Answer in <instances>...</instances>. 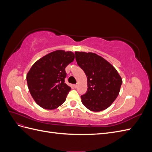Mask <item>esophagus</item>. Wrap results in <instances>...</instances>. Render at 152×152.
Returning <instances> with one entry per match:
<instances>
[{"mask_svg":"<svg viewBox=\"0 0 152 152\" xmlns=\"http://www.w3.org/2000/svg\"><path fill=\"white\" fill-rule=\"evenodd\" d=\"M77 86H77V84H75V85H74V87H75V88H77Z\"/></svg>","mask_w":152,"mask_h":152,"instance_id":"obj_1","label":"esophagus"}]
</instances>
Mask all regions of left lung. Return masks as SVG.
I'll list each match as a JSON object with an SVG mask.
<instances>
[{
	"label": "left lung",
	"mask_w": 152,
	"mask_h": 152,
	"mask_svg": "<svg viewBox=\"0 0 152 152\" xmlns=\"http://www.w3.org/2000/svg\"><path fill=\"white\" fill-rule=\"evenodd\" d=\"M76 61L87 76L86 93L82 103L93 112L107 109L120 92L122 80L116 69L104 58L93 53L75 52Z\"/></svg>",
	"instance_id": "obj_1"
}]
</instances>
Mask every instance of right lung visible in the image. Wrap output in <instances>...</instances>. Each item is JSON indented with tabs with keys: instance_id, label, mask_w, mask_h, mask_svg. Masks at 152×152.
<instances>
[{
	"instance_id": "1",
	"label": "right lung",
	"mask_w": 152,
	"mask_h": 152,
	"mask_svg": "<svg viewBox=\"0 0 152 152\" xmlns=\"http://www.w3.org/2000/svg\"><path fill=\"white\" fill-rule=\"evenodd\" d=\"M75 58L72 52L58 50L36 61L27 73L26 81L35 102L46 110L57 108L65 102L71 87L65 83V68Z\"/></svg>"
}]
</instances>
